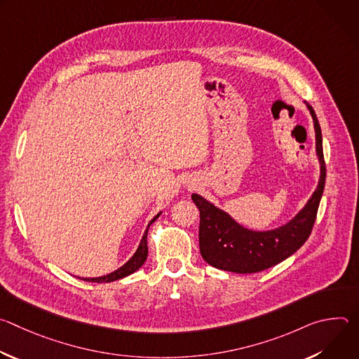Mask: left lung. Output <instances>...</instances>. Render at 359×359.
Instances as JSON below:
<instances>
[{
  "instance_id": "obj_1",
  "label": "left lung",
  "mask_w": 359,
  "mask_h": 359,
  "mask_svg": "<svg viewBox=\"0 0 359 359\" xmlns=\"http://www.w3.org/2000/svg\"><path fill=\"white\" fill-rule=\"evenodd\" d=\"M306 108L314 121L321 176L317 190L291 222L276 230L252 231L236 223L226 212L213 206L206 198L191 194V200L200 212V254L210 266L238 274L259 273L288 259L310 237L325 186L327 169L321 128L313 107L306 104Z\"/></svg>"
}]
</instances>
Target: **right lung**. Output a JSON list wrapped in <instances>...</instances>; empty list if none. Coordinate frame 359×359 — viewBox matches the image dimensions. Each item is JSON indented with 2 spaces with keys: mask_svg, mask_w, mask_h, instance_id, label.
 <instances>
[{
  "mask_svg": "<svg viewBox=\"0 0 359 359\" xmlns=\"http://www.w3.org/2000/svg\"><path fill=\"white\" fill-rule=\"evenodd\" d=\"M159 216H161V213L155 219L150 220V223H149V226H147V229H146V231H144V234H143V237L140 240V244H139L136 252L133 254V257L126 264H123L121 269H118L116 271H114V273H111L108 276L96 277V278H82V280L83 281H92V283H111V281L121 280V278L135 273L136 270H139L143 266V263L146 262V259H147V231H149V227Z\"/></svg>",
  "mask_w": 359,
  "mask_h": 359,
  "instance_id": "right-lung-1",
  "label": "right lung"
}]
</instances>
